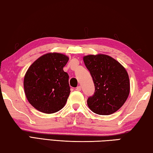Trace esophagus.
Wrapping results in <instances>:
<instances>
[{"mask_svg":"<svg viewBox=\"0 0 153 153\" xmlns=\"http://www.w3.org/2000/svg\"><path fill=\"white\" fill-rule=\"evenodd\" d=\"M76 91H81V86H78L76 88Z\"/></svg>","mask_w":153,"mask_h":153,"instance_id":"obj_1","label":"esophagus"}]
</instances>
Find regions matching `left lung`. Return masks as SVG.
<instances>
[{"label":"left lung","mask_w":153,"mask_h":153,"mask_svg":"<svg viewBox=\"0 0 153 153\" xmlns=\"http://www.w3.org/2000/svg\"><path fill=\"white\" fill-rule=\"evenodd\" d=\"M90 72L95 92L87 99L91 111L100 115H109L121 108L129 94L128 74L125 68L111 56L104 54L83 57Z\"/></svg>","instance_id":"left-lung-1"}]
</instances>
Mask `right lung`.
<instances>
[{
	"mask_svg": "<svg viewBox=\"0 0 153 153\" xmlns=\"http://www.w3.org/2000/svg\"><path fill=\"white\" fill-rule=\"evenodd\" d=\"M68 57L49 53L37 59L27 69L24 80V91L32 106L43 113L61 110L71 93L68 73L64 71Z\"/></svg>",
	"mask_w": 153,
	"mask_h": 153,
	"instance_id": "obj_1",
	"label": "right lung"
}]
</instances>
